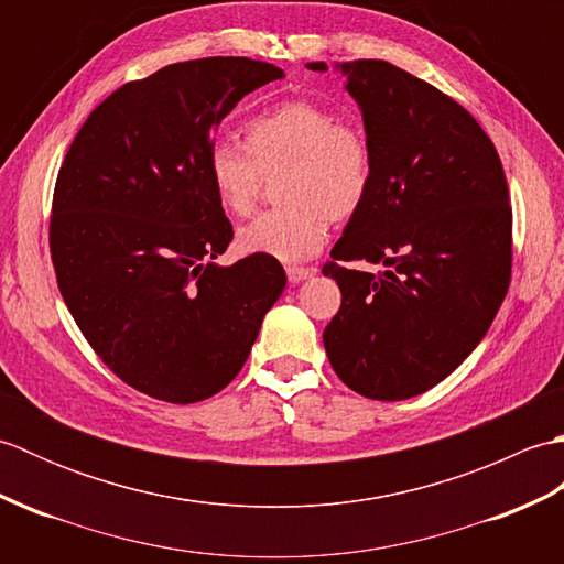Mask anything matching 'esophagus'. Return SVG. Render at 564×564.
<instances>
[{"instance_id": "esophagus-1", "label": "esophagus", "mask_w": 564, "mask_h": 564, "mask_svg": "<svg viewBox=\"0 0 564 564\" xmlns=\"http://www.w3.org/2000/svg\"><path fill=\"white\" fill-rule=\"evenodd\" d=\"M285 273H289V281H291V283H301V281L310 279V275L315 273V269H305V267H289V269H285Z\"/></svg>"}]
</instances>
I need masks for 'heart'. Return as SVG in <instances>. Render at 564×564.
Here are the masks:
<instances>
[{"mask_svg": "<svg viewBox=\"0 0 564 564\" xmlns=\"http://www.w3.org/2000/svg\"><path fill=\"white\" fill-rule=\"evenodd\" d=\"M242 145L215 140L206 172L220 208L242 218L259 198L263 174L283 170V206L257 215L239 230L249 254L281 261L313 257L327 242L332 220L364 208L373 188V145L361 123L337 118L315 99H289L254 113L239 128Z\"/></svg>", "mask_w": 564, "mask_h": 564, "instance_id": "b5f03b06", "label": "heart"}]
</instances>
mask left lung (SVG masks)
Listing matches in <instances>:
<instances>
[{"label":"left lung","instance_id":"1","mask_svg":"<svg viewBox=\"0 0 564 564\" xmlns=\"http://www.w3.org/2000/svg\"><path fill=\"white\" fill-rule=\"evenodd\" d=\"M341 72L376 172L322 267L341 291L322 341L346 386L394 402L448 378L492 325L511 281L509 186L492 140L458 101L386 59ZM346 260L387 271L346 270Z\"/></svg>","mask_w":564,"mask_h":564}]
</instances>
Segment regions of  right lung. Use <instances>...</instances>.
<instances>
[{
    "label": "right lung",
    "mask_w": 564,
    "mask_h": 564,
    "mask_svg": "<svg viewBox=\"0 0 564 564\" xmlns=\"http://www.w3.org/2000/svg\"><path fill=\"white\" fill-rule=\"evenodd\" d=\"M281 77L249 57L166 65L101 101L57 172V289L101 361L154 400L191 404L220 392L285 289L273 257L213 263L232 225L206 172L215 126Z\"/></svg>",
    "instance_id": "1"
}]
</instances>
